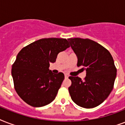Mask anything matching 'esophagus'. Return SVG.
I'll list each match as a JSON object with an SVG mask.
<instances>
[{"label":"esophagus","mask_w":125,"mask_h":125,"mask_svg":"<svg viewBox=\"0 0 125 125\" xmlns=\"http://www.w3.org/2000/svg\"><path fill=\"white\" fill-rule=\"evenodd\" d=\"M69 76H68V74H65V78H68Z\"/></svg>","instance_id":"esophagus-1"}]
</instances>
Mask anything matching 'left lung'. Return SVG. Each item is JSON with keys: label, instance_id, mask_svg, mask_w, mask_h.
<instances>
[{"label": "left lung", "instance_id": "8db88e82", "mask_svg": "<svg viewBox=\"0 0 125 125\" xmlns=\"http://www.w3.org/2000/svg\"><path fill=\"white\" fill-rule=\"evenodd\" d=\"M69 43L76 54L77 66L85 70L84 80L69 76L71 85L69 92L75 104L93 108L103 103L112 91L117 69L112 55L106 49L89 39L69 38Z\"/></svg>", "mask_w": 125, "mask_h": 125}]
</instances>
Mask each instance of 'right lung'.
Instances as JSON below:
<instances>
[{
	"mask_svg": "<svg viewBox=\"0 0 125 125\" xmlns=\"http://www.w3.org/2000/svg\"><path fill=\"white\" fill-rule=\"evenodd\" d=\"M70 47L66 39L44 38L22 48L12 65L14 87L18 95L28 104L42 107L56 98L64 74L49 70L60 52Z\"/></svg>",
	"mask_w": 125,
	"mask_h": 125,
	"instance_id": "right-lung-1",
	"label": "right lung"
}]
</instances>
